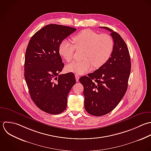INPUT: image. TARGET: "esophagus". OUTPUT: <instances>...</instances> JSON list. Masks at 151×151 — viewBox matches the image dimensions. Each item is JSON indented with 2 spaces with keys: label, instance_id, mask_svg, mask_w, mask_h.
<instances>
[{
  "label": "esophagus",
  "instance_id": "obj_1",
  "mask_svg": "<svg viewBox=\"0 0 151 151\" xmlns=\"http://www.w3.org/2000/svg\"><path fill=\"white\" fill-rule=\"evenodd\" d=\"M75 78H76V82H78L79 81V75H78V74H75Z\"/></svg>",
  "mask_w": 151,
  "mask_h": 151
}]
</instances>
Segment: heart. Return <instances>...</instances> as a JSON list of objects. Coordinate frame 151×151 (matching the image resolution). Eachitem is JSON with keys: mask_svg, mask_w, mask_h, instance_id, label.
<instances>
[{"mask_svg": "<svg viewBox=\"0 0 151 151\" xmlns=\"http://www.w3.org/2000/svg\"><path fill=\"white\" fill-rule=\"evenodd\" d=\"M74 45L68 40H63L59 47L60 56L66 61L70 62L76 48L85 49L83 59L75 60L66 66V70L76 74H84L93 69V65L99 68L110 58L113 52L114 43L111 36L99 34L91 30L81 31L72 37Z\"/></svg>", "mask_w": 151, "mask_h": 151, "instance_id": "heart-1", "label": "heart"}]
</instances>
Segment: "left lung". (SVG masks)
Segmentation results:
<instances>
[{"mask_svg": "<svg viewBox=\"0 0 151 151\" xmlns=\"http://www.w3.org/2000/svg\"><path fill=\"white\" fill-rule=\"evenodd\" d=\"M102 28L111 32L113 38L111 56L98 69L79 79L83 86L85 110L96 116L111 112L122 100L128 88L131 69L129 50L124 39L110 28Z\"/></svg>", "mask_w": 151, "mask_h": 151, "instance_id": "1", "label": "left lung"}]
</instances>
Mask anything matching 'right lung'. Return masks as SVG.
Masks as SVG:
<instances>
[{
	"mask_svg": "<svg viewBox=\"0 0 151 151\" xmlns=\"http://www.w3.org/2000/svg\"><path fill=\"white\" fill-rule=\"evenodd\" d=\"M76 28L50 24L35 33L24 58V79L31 99L42 111L52 115L63 112L68 95L76 83L73 73L59 75L64 67L59 54L60 43Z\"/></svg>",
	"mask_w": 151,
	"mask_h": 151,
	"instance_id": "obj_1",
	"label": "right lung"
}]
</instances>
